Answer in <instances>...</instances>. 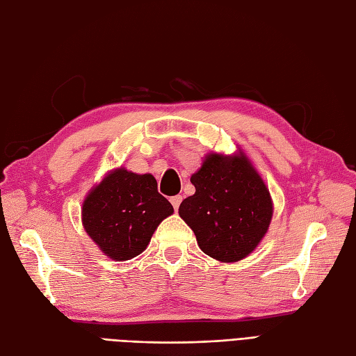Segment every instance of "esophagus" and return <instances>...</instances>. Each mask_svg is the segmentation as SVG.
Returning a JSON list of instances; mask_svg holds the SVG:
<instances>
[{"mask_svg":"<svg viewBox=\"0 0 356 356\" xmlns=\"http://www.w3.org/2000/svg\"><path fill=\"white\" fill-rule=\"evenodd\" d=\"M181 202H182V196H181V195H177V196H172V197H170V204H172V207H174L175 211L179 208Z\"/></svg>","mask_w":356,"mask_h":356,"instance_id":"1","label":"esophagus"}]
</instances>
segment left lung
Instances as JSON below:
<instances>
[{"mask_svg": "<svg viewBox=\"0 0 356 356\" xmlns=\"http://www.w3.org/2000/svg\"><path fill=\"white\" fill-rule=\"evenodd\" d=\"M196 191L181 202L179 217L197 245L220 262H238L262 241L273 218L270 190L243 151L209 152L190 178Z\"/></svg>", "mask_w": 356, "mask_h": 356, "instance_id": "obj_1", "label": "left lung"}]
</instances>
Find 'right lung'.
I'll list each match as a JSON object with an SVG mask.
<instances>
[{"instance_id":"add662e5","label":"right lung","mask_w":356,"mask_h":356,"mask_svg":"<svg viewBox=\"0 0 356 356\" xmlns=\"http://www.w3.org/2000/svg\"><path fill=\"white\" fill-rule=\"evenodd\" d=\"M172 213L174 208L159 193L154 177L118 168L86 195L82 225L104 254L121 262L140 254Z\"/></svg>"}]
</instances>
